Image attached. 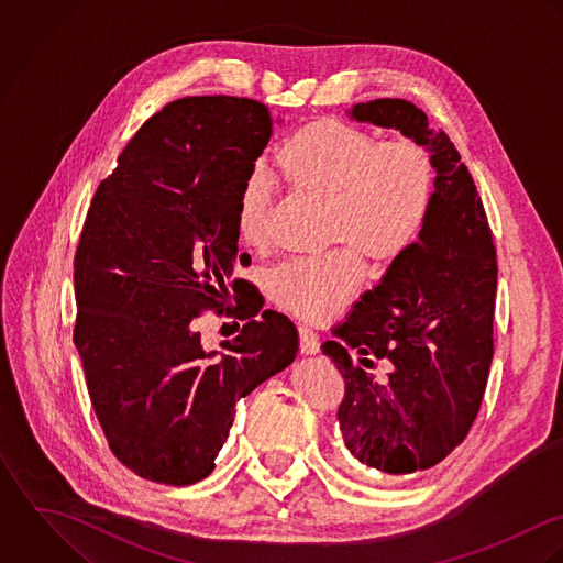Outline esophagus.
Wrapping results in <instances>:
<instances>
[{"mask_svg": "<svg viewBox=\"0 0 563 563\" xmlns=\"http://www.w3.org/2000/svg\"><path fill=\"white\" fill-rule=\"evenodd\" d=\"M298 335H300V352L311 356V354H318L320 352V341L313 335V331H309L307 327H300L298 329Z\"/></svg>", "mask_w": 563, "mask_h": 563, "instance_id": "1", "label": "esophagus"}]
</instances>
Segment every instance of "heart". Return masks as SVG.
Segmentation results:
<instances>
[{
  "mask_svg": "<svg viewBox=\"0 0 563 563\" xmlns=\"http://www.w3.org/2000/svg\"><path fill=\"white\" fill-rule=\"evenodd\" d=\"M276 174L296 194L327 202V234L367 261L387 265L420 236L435 198V165L413 139L378 141L339 119L296 130L276 154ZM274 198L269 176H250L236 198V232L247 247L267 241ZM347 247L283 263L267 276V296L307 320L333 318L363 280V265Z\"/></svg>",
  "mask_w": 563,
  "mask_h": 563,
  "instance_id": "obj_1",
  "label": "heart"
}]
</instances>
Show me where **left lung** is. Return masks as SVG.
Masks as SVG:
<instances>
[{"instance_id": "1", "label": "left lung", "mask_w": 563, "mask_h": 563, "mask_svg": "<svg viewBox=\"0 0 563 563\" xmlns=\"http://www.w3.org/2000/svg\"><path fill=\"white\" fill-rule=\"evenodd\" d=\"M347 114L400 130L435 165V198L418 241L352 305L333 331L341 341L322 345L345 380L338 411L345 449L396 483L446 459L478 413L494 356L496 250L474 180L444 130L429 128L407 100H372ZM369 355L390 361L387 379L364 369Z\"/></svg>"}]
</instances>
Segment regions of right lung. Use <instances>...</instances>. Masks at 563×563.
<instances>
[{"label":"right lung","instance_id":"1","mask_svg":"<svg viewBox=\"0 0 563 563\" xmlns=\"http://www.w3.org/2000/svg\"><path fill=\"white\" fill-rule=\"evenodd\" d=\"M274 117L247 98H183L152 114L100 183L74 258V341L114 456L136 476L191 485L216 470L234 405L294 363L298 331L241 298L236 198ZM245 319L220 351L192 320L229 289Z\"/></svg>","mask_w":563,"mask_h":563}]
</instances>
